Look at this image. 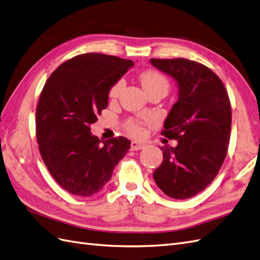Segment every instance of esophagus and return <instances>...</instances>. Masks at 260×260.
Here are the masks:
<instances>
[{
	"instance_id": "1",
	"label": "esophagus",
	"mask_w": 260,
	"mask_h": 260,
	"mask_svg": "<svg viewBox=\"0 0 260 260\" xmlns=\"http://www.w3.org/2000/svg\"><path fill=\"white\" fill-rule=\"evenodd\" d=\"M146 146L144 142H138V141H132L131 143V149L132 151H139V149H142Z\"/></svg>"
}]
</instances>
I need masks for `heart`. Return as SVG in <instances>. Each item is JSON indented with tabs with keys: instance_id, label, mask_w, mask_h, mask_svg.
<instances>
[{
	"instance_id": "1",
	"label": "heart",
	"mask_w": 260,
	"mask_h": 260,
	"mask_svg": "<svg viewBox=\"0 0 260 260\" xmlns=\"http://www.w3.org/2000/svg\"><path fill=\"white\" fill-rule=\"evenodd\" d=\"M140 80H141V83H142V86L143 89L145 90L146 93H149L153 90H156V89H165L168 91V88H169V82H168V79L166 77H165L161 73L157 72V70H154V69H148V70H145V72H143L142 74H141L140 76ZM123 85H124V82L123 80H118L112 88L111 90H109V99H117L118 96L120 95V93L123 89ZM127 130L129 131L130 135L132 136H141L142 135V125H141L140 122L138 121H129L127 123Z\"/></svg>"
}]
</instances>
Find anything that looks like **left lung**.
<instances>
[{"label": "left lung", "instance_id": "8db88e82", "mask_svg": "<svg viewBox=\"0 0 260 260\" xmlns=\"http://www.w3.org/2000/svg\"><path fill=\"white\" fill-rule=\"evenodd\" d=\"M151 64L178 85V100L161 131L178 145L160 147L164 159L153 177L169 198L190 199L212 182L224 161L231 131L229 95L220 78L198 61L152 58Z\"/></svg>", "mask_w": 260, "mask_h": 260}]
</instances>
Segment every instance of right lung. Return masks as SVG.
<instances>
[{
	"label": "right lung",
	"instance_id": "obj_1",
	"mask_svg": "<svg viewBox=\"0 0 260 260\" xmlns=\"http://www.w3.org/2000/svg\"><path fill=\"white\" fill-rule=\"evenodd\" d=\"M133 65L112 55L81 54L62 62L44 84L36 112L39 151L52 177L70 194L100 192L130 149L127 138L102 141L90 125L107 107L109 90Z\"/></svg>",
	"mask_w": 260,
	"mask_h": 260
}]
</instances>
